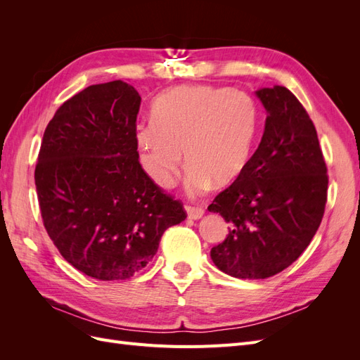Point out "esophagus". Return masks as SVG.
I'll list each match as a JSON object with an SVG mask.
<instances>
[{
	"label": "esophagus",
	"mask_w": 360,
	"mask_h": 360,
	"mask_svg": "<svg viewBox=\"0 0 360 360\" xmlns=\"http://www.w3.org/2000/svg\"><path fill=\"white\" fill-rule=\"evenodd\" d=\"M184 210H186V213H188V217H189V219H193V221L201 219L202 214H204V210L201 209V207H192V205H186V207H184Z\"/></svg>",
	"instance_id": "1"
}]
</instances>
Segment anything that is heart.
I'll return each instance as SVG.
<instances>
[{"label": "heart", "instance_id": "b5f03b06", "mask_svg": "<svg viewBox=\"0 0 360 360\" xmlns=\"http://www.w3.org/2000/svg\"><path fill=\"white\" fill-rule=\"evenodd\" d=\"M151 123L139 124L135 143L141 165L159 188L168 189L186 162V189L198 195L228 188L242 176L252 153L258 108L238 90L184 85L156 97Z\"/></svg>", "mask_w": 360, "mask_h": 360}]
</instances>
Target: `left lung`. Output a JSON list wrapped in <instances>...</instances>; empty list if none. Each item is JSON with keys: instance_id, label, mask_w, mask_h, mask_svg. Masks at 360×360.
Listing matches in <instances>:
<instances>
[{"instance_id": "left-lung-1", "label": "left lung", "mask_w": 360, "mask_h": 360, "mask_svg": "<svg viewBox=\"0 0 360 360\" xmlns=\"http://www.w3.org/2000/svg\"><path fill=\"white\" fill-rule=\"evenodd\" d=\"M255 96L267 114L263 138L242 176L209 205L230 224L212 261L238 279H266L292 264L317 233L328 200V168L302 103L281 85Z\"/></svg>"}]
</instances>
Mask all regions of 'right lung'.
<instances>
[{
    "label": "right lung",
    "instance_id": "right-lung-1",
    "mask_svg": "<svg viewBox=\"0 0 360 360\" xmlns=\"http://www.w3.org/2000/svg\"><path fill=\"white\" fill-rule=\"evenodd\" d=\"M141 96L123 81L86 86L43 135L34 172L43 225L63 258L99 281L132 278L167 228L186 219L144 172L135 143Z\"/></svg>",
    "mask_w": 360,
    "mask_h": 360
}]
</instances>
